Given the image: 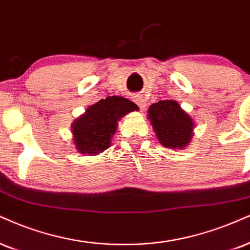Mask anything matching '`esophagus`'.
Returning a JSON list of instances; mask_svg holds the SVG:
<instances>
[{
    "label": "esophagus",
    "instance_id": "esophagus-1",
    "mask_svg": "<svg viewBox=\"0 0 250 250\" xmlns=\"http://www.w3.org/2000/svg\"><path fill=\"white\" fill-rule=\"evenodd\" d=\"M136 104H138V107L141 108V110H144L146 107V99L144 95H137L136 99H135Z\"/></svg>",
    "mask_w": 250,
    "mask_h": 250
}]
</instances>
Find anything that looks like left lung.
<instances>
[{
  "mask_svg": "<svg viewBox=\"0 0 250 250\" xmlns=\"http://www.w3.org/2000/svg\"><path fill=\"white\" fill-rule=\"evenodd\" d=\"M148 120L158 142L167 149H184L195 128L193 119L174 100H161L148 109Z\"/></svg>",
  "mask_w": 250,
  "mask_h": 250,
  "instance_id": "obj_1",
  "label": "left lung"
}]
</instances>
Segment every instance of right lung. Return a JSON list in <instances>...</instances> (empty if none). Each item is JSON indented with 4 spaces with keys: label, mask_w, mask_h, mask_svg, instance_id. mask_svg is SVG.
<instances>
[{
    "label": "right lung",
    "mask_w": 250,
    "mask_h": 250,
    "mask_svg": "<svg viewBox=\"0 0 250 250\" xmlns=\"http://www.w3.org/2000/svg\"><path fill=\"white\" fill-rule=\"evenodd\" d=\"M137 104L123 96H107L86 109L72 123V141L81 155H99L110 146L117 122L137 110Z\"/></svg>",
    "instance_id": "obj_1"
}]
</instances>
